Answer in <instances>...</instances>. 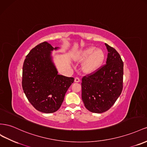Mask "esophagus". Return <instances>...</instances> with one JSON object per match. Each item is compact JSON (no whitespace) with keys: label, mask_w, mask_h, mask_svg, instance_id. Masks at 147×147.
I'll return each mask as SVG.
<instances>
[{"label":"esophagus","mask_w":147,"mask_h":147,"mask_svg":"<svg viewBox=\"0 0 147 147\" xmlns=\"http://www.w3.org/2000/svg\"><path fill=\"white\" fill-rule=\"evenodd\" d=\"M74 81H75V82H76V83H78V82H80V78H78V77H76V78H75V80H74Z\"/></svg>","instance_id":"obj_1"}]
</instances>
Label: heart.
Wrapping results in <instances>:
<instances>
[{
  "label": "heart",
  "mask_w": 147,
  "mask_h": 147,
  "mask_svg": "<svg viewBox=\"0 0 147 147\" xmlns=\"http://www.w3.org/2000/svg\"><path fill=\"white\" fill-rule=\"evenodd\" d=\"M105 54L101 49L96 47L90 46L77 53L75 59L79 62H84L82 69L85 74H93L100 68L104 62Z\"/></svg>",
  "instance_id": "b5f03b06"
}]
</instances>
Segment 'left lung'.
Wrapping results in <instances>:
<instances>
[{
  "instance_id": "left-lung-1",
  "label": "left lung",
  "mask_w": 147,
  "mask_h": 147,
  "mask_svg": "<svg viewBox=\"0 0 147 147\" xmlns=\"http://www.w3.org/2000/svg\"><path fill=\"white\" fill-rule=\"evenodd\" d=\"M106 64L94 74L82 78V99L85 108L94 113L108 111L120 96L123 88L124 64L119 54L105 43Z\"/></svg>"
}]
</instances>
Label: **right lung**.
I'll return each mask as SVG.
<instances>
[{
  "instance_id": "obj_1",
  "label": "right lung",
  "mask_w": 147,
  "mask_h": 147,
  "mask_svg": "<svg viewBox=\"0 0 147 147\" xmlns=\"http://www.w3.org/2000/svg\"><path fill=\"white\" fill-rule=\"evenodd\" d=\"M47 42L35 46L26 55L23 66L22 87L34 108L44 113H53L60 108L73 77L58 74L52 56L57 50Z\"/></svg>"
}]
</instances>
